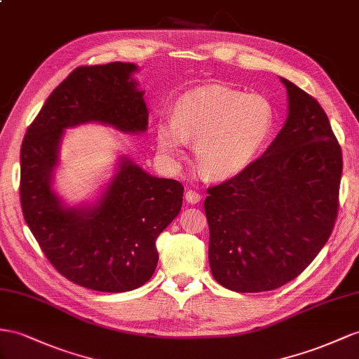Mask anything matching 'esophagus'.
I'll return each mask as SVG.
<instances>
[{
  "label": "esophagus",
  "instance_id": "34e87169",
  "mask_svg": "<svg viewBox=\"0 0 359 359\" xmlns=\"http://www.w3.org/2000/svg\"><path fill=\"white\" fill-rule=\"evenodd\" d=\"M185 200L188 201V203L196 205V203H198V201L201 200V196L198 194L197 191H192V189H189V191H187V194H185Z\"/></svg>",
  "mask_w": 359,
  "mask_h": 359
}]
</instances>
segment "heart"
Here are the masks:
<instances>
[{"label":"heart","instance_id":"b5f03b06","mask_svg":"<svg viewBox=\"0 0 359 359\" xmlns=\"http://www.w3.org/2000/svg\"><path fill=\"white\" fill-rule=\"evenodd\" d=\"M274 127V110L261 95L223 86L201 88L183 95L172 121H161L156 142L167 158H177L196 142L198 171L208 179H229L259 158Z\"/></svg>","mask_w":359,"mask_h":359}]
</instances>
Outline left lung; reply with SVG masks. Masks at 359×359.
I'll return each mask as SVG.
<instances>
[{"mask_svg": "<svg viewBox=\"0 0 359 359\" xmlns=\"http://www.w3.org/2000/svg\"><path fill=\"white\" fill-rule=\"evenodd\" d=\"M288 118L261 158L208 188L209 264L236 292L296 279L327 243L338 215L343 154L318 101L287 79Z\"/></svg>", "mask_w": 359, "mask_h": 359, "instance_id": "obj_1", "label": "left lung"}]
</instances>
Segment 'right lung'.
Here are the masks:
<instances>
[{"label": "right lung", "mask_w": 359, "mask_h": 359, "mask_svg": "<svg viewBox=\"0 0 359 359\" xmlns=\"http://www.w3.org/2000/svg\"><path fill=\"white\" fill-rule=\"evenodd\" d=\"M133 63L79 67L54 89L21 147V208L45 258L88 290L123 292L150 280L156 240L182 209L183 185L147 174L127 158L92 208H63L51 189L63 130L98 121L145 132L149 110Z\"/></svg>", "instance_id": "1"}]
</instances>
